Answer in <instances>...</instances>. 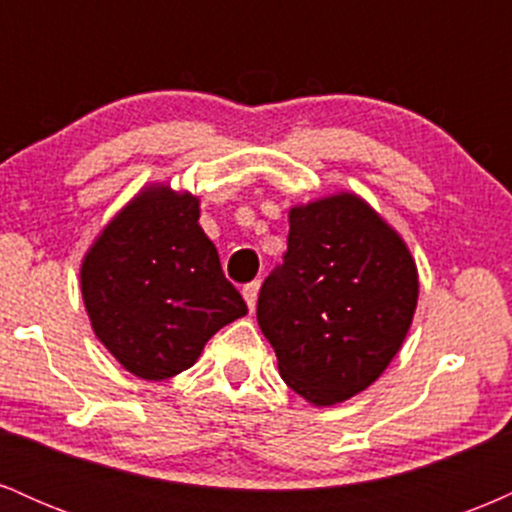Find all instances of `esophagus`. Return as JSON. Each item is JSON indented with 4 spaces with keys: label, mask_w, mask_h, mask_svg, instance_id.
Returning <instances> with one entry per match:
<instances>
[{
    "label": "esophagus",
    "mask_w": 512,
    "mask_h": 512,
    "mask_svg": "<svg viewBox=\"0 0 512 512\" xmlns=\"http://www.w3.org/2000/svg\"><path fill=\"white\" fill-rule=\"evenodd\" d=\"M257 293H260V281H250V284L243 286V298H245V303H248L250 310H255Z\"/></svg>",
    "instance_id": "1"
}]
</instances>
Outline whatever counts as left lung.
Instances as JSON below:
<instances>
[{
  "instance_id": "8db88e82",
  "label": "left lung",
  "mask_w": 512,
  "mask_h": 512,
  "mask_svg": "<svg viewBox=\"0 0 512 512\" xmlns=\"http://www.w3.org/2000/svg\"><path fill=\"white\" fill-rule=\"evenodd\" d=\"M289 226L257 322L284 383L330 407L390 366L414 317L419 276L404 240L349 192L293 207Z\"/></svg>"
}]
</instances>
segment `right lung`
Here are the masks:
<instances>
[{
	"label": "right lung",
	"mask_w": 512,
	"mask_h": 512,
	"mask_svg": "<svg viewBox=\"0 0 512 512\" xmlns=\"http://www.w3.org/2000/svg\"><path fill=\"white\" fill-rule=\"evenodd\" d=\"M96 337L129 373L166 380L248 313L199 226V199L149 187L105 226L81 264Z\"/></svg>",
	"instance_id": "1"
}]
</instances>
